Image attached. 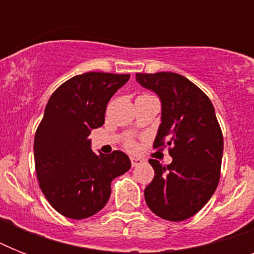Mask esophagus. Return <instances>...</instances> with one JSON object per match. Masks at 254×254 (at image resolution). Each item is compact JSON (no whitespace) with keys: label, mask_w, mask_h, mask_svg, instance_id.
Masks as SVG:
<instances>
[{"label":"esophagus","mask_w":254,"mask_h":254,"mask_svg":"<svg viewBox=\"0 0 254 254\" xmlns=\"http://www.w3.org/2000/svg\"><path fill=\"white\" fill-rule=\"evenodd\" d=\"M130 162L131 166H138V165H141L143 162V159L138 158V157H130Z\"/></svg>","instance_id":"obj_1"}]
</instances>
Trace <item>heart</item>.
<instances>
[{"label": "heart", "instance_id": "obj_1", "mask_svg": "<svg viewBox=\"0 0 254 254\" xmlns=\"http://www.w3.org/2000/svg\"><path fill=\"white\" fill-rule=\"evenodd\" d=\"M134 146L135 145L133 142H127V147H129V149H134Z\"/></svg>", "mask_w": 254, "mask_h": 254}]
</instances>
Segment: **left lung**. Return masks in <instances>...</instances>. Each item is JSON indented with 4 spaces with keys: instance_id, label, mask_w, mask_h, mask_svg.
I'll list each match as a JSON object with an SVG mask.
<instances>
[{
    "instance_id": "8db88e82",
    "label": "left lung",
    "mask_w": 254,
    "mask_h": 254,
    "mask_svg": "<svg viewBox=\"0 0 254 254\" xmlns=\"http://www.w3.org/2000/svg\"><path fill=\"white\" fill-rule=\"evenodd\" d=\"M135 80L161 100L154 147L169 146L173 158L167 166L149 159L154 178L145 189V200L165 220H186L204 207L220 179L223 133L215 108L200 88L179 73H135Z\"/></svg>"
}]
</instances>
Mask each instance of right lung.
Masks as SVG:
<instances>
[{
	"instance_id": "1",
	"label": "right lung",
	"mask_w": 254,
	"mask_h": 254,
	"mask_svg": "<svg viewBox=\"0 0 254 254\" xmlns=\"http://www.w3.org/2000/svg\"><path fill=\"white\" fill-rule=\"evenodd\" d=\"M130 75L87 72L58 88L35 133L34 158L39 187L58 212L85 219L104 208L111 183L130 169L123 151L95 154L88 138L103 127L108 101Z\"/></svg>"
}]
</instances>
